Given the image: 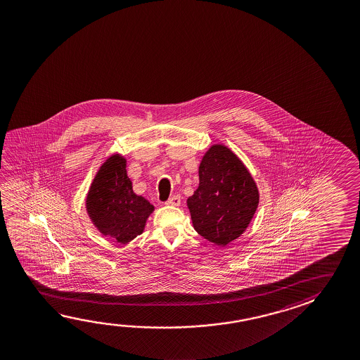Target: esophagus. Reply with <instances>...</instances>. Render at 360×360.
Instances as JSON below:
<instances>
[{"instance_id":"1","label":"esophagus","mask_w":360,"mask_h":360,"mask_svg":"<svg viewBox=\"0 0 360 360\" xmlns=\"http://www.w3.org/2000/svg\"><path fill=\"white\" fill-rule=\"evenodd\" d=\"M165 205H167V206L173 207L179 206V205H181V197H179V195H173V197H171L169 200L165 202Z\"/></svg>"}]
</instances>
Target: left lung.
I'll return each instance as SVG.
<instances>
[{
	"label": "left lung",
	"instance_id": "left-lung-1",
	"mask_svg": "<svg viewBox=\"0 0 360 360\" xmlns=\"http://www.w3.org/2000/svg\"><path fill=\"white\" fill-rule=\"evenodd\" d=\"M200 184L187 207L195 230L224 248L246 231L259 207L257 184L230 148L212 144L202 157Z\"/></svg>",
	"mask_w": 360,
	"mask_h": 360
}]
</instances>
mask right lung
<instances>
[{"mask_svg": "<svg viewBox=\"0 0 360 360\" xmlns=\"http://www.w3.org/2000/svg\"><path fill=\"white\" fill-rule=\"evenodd\" d=\"M91 224L103 236L127 245L142 235L153 205L133 191L127 174V160L122 154H112L96 172L85 200Z\"/></svg>", "mask_w": 360, "mask_h": 360, "instance_id": "add662e5", "label": "right lung"}]
</instances>
